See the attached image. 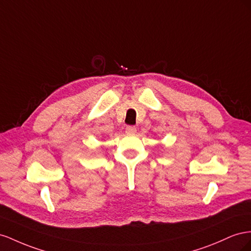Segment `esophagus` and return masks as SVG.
<instances>
[{"instance_id":"34e87169","label":"esophagus","mask_w":251,"mask_h":251,"mask_svg":"<svg viewBox=\"0 0 251 251\" xmlns=\"http://www.w3.org/2000/svg\"><path fill=\"white\" fill-rule=\"evenodd\" d=\"M125 132L127 134H134L135 132H137V128L133 127V126H127L126 129H125Z\"/></svg>"}]
</instances>
